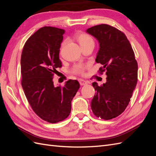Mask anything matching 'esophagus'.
Here are the masks:
<instances>
[{
  "label": "esophagus",
  "mask_w": 156,
  "mask_h": 156,
  "mask_svg": "<svg viewBox=\"0 0 156 156\" xmlns=\"http://www.w3.org/2000/svg\"><path fill=\"white\" fill-rule=\"evenodd\" d=\"M79 82L80 85H81V86L86 85V84H87V82L86 81H84V80H83V79H79Z\"/></svg>",
  "instance_id": "obj_1"
}]
</instances>
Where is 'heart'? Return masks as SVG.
Instances as JSON below:
<instances>
[{"instance_id": "obj_1", "label": "heart", "mask_w": 156, "mask_h": 156, "mask_svg": "<svg viewBox=\"0 0 156 156\" xmlns=\"http://www.w3.org/2000/svg\"><path fill=\"white\" fill-rule=\"evenodd\" d=\"M75 38L77 41V42L80 44V45L81 46L82 48H84V47H86L88 45L94 44V41L92 37L88 34H86V33H82V32L77 33V34H75ZM66 43H67V41L64 40L62 43V45H61L62 48H63V47L66 44ZM88 68V65L87 64H83V63L76 64H75L73 66V68H72L71 72L75 75H84V73H85L86 69Z\"/></svg>"}]
</instances>
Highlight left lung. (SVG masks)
Wrapping results in <instances>:
<instances>
[{
  "instance_id": "8db88e82",
  "label": "left lung",
  "mask_w": 156,
  "mask_h": 156,
  "mask_svg": "<svg viewBox=\"0 0 156 156\" xmlns=\"http://www.w3.org/2000/svg\"><path fill=\"white\" fill-rule=\"evenodd\" d=\"M100 44L96 62L103 66L107 81L98 86L92 83L96 91L91 101L94 115L103 120H111L123 112L137 83L138 66L134 51L124 32L111 25L101 24L87 30Z\"/></svg>"
}]
</instances>
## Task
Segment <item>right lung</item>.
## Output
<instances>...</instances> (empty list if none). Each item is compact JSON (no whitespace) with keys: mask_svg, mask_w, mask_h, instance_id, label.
Segmentation results:
<instances>
[{"mask_svg":"<svg viewBox=\"0 0 156 156\" xmlns=\"http://www.w3.org/2000/svg\"><path fill=\"white\" fill-rule=\"evenodd\" d=\"M64 30L44 27L25 44L21 58V85L32 110L49 123L65 120L71 112V102L80 87L69 79L63 87H55L56 69L62 67L59 59Z\"/></svg>","mask_w":156,"mask_h":156,"instance_id":"add662e5","label":"right lung"}]
</instances>
